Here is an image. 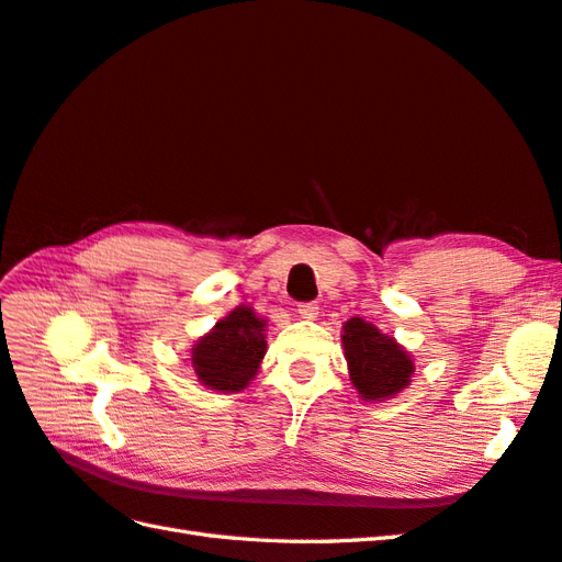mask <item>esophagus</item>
I'll use <instances>...</instances> for the list:
<instances>
[{
	"label": "esophagus",
	"instance_id": "34e87169",
	"mask_svg": "<svg viewBox=\"0 0 562 562\" xmlns=\"http://www.w3.org/2000/svg\"><path fill=\"white\" fill-rule=\"evenodd\" d=\"M297 314L303 319H314L319 314V307H317V303H300L297 305Z\"/></svg>",
	"mask_w": 562,
	"mask_h": 562
}]
</instances>
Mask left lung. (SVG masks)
<instances>
[{
    "mask_svg": "<svg viewBox=\"0 0 562 562\" xmlns=\"http://www.w3.org/2000/svg\"><path fill=\"white\" fill-rule=\"evenodd\" d=\"M350 381L362 401H386L409 384L415 364L409 355L374 324L352 317L344 326Z\"/></svg>",
    "mask_w": 562,
    "mask_h": 562,
    "instance_id": "obj_1",
    "label": "left lung"
}]
</instances>
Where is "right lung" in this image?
I'll return each instance as SVG.
<instances>
[{
    "label": "right lung",
    "instance_id": "1",
    "mask_svg": "<svg viewBox=\"0 0 562 562\" xmlns=\"http://www.w3.org/2000/svg\"><path fill=\"white\" fill-rule=\"evenodd\" d=\"M265 319L250 307H236L214 331L200 338L193 348L195 374L214 391H240L257 374L267 352Z\"/></svg>",
    "mask_w": 562,
    "mask_h": 562
}]
</instances>
